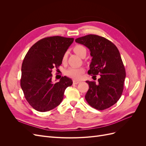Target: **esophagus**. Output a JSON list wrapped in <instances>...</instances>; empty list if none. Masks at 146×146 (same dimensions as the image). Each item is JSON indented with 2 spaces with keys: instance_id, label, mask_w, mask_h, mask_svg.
I'll return each instance as SVG.
<instances>
[{
  "instance_id": "1",
  "label": "esophagus",
  "mask_w": 146,
  "mask_h": 146,
  "mask_svg": "<svg viewBox=\"0 0 146 146\" xmlns=\"http://www.w3.org/2000/svg\"><path fill=\"white\" fill-rule=\"evenodd\" d=\"M80 82L78 81V80H73V83H74V84H78V83H79Z\"/></svg>"
}]
</instances>
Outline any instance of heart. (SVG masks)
<instances>
[{"label": "heart", "instance_id": "heart-1", "mask_svg": "<svg viewBox=\"0 0 146 146\" xmlns=\"http://www.w3.org/2000/svg\"><path fill=\"white\" fill-rule=\"evenodd\" d=\"M74 51L78 55L82 57L84 55L86 54V50L85 47L81 45H77L74 47ZM68 52H65L62 57V61L65 62L67 60ZM85 72L83 68H70L66 71V74L68 76L72 77L74 79H78L82 76V74Z\"/></svg>", "mask_w": 146, "mask_h": 146}]
</instances>
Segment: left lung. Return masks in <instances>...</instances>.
<instances>
[{"mask_svg": "<svg viewBox=\"0 0 146 146\" xmlns=\"http://www.w3.org/2000/svg\"><path fill=\"white\" fill-rule=\"evenodd\" d=\"M76 42L89 48L92 57L88 73L96 77L98 82L86 81L89 90L85 99L92 107L99 110L107 109L120 99L123 89L125 70L120 53L110 41L96 35L77 38Z\"/></svg>", "mask_w": 146, "mask_h": 146, "instance_id": "obj_1", "label": "left lung"}]
</instances>
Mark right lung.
Here are the masks:
<instances>
[{
	"instance_id": "obj_1",
	"label": "right lung",
	"mask_w": 146,
	"mask_h": 146,
	"mask_svg": "<svg viewBox=\"0 0 146 146\" xmlns=\"http://www.w3.org/2000/svg\"><path fill=\"white\" fill-rule=\"evenodd\" d=\"M73 41L72 38L47 37L35 43L26 54L21 86L26 100L37 111L45 112L58 106L66 88L72 85V80L66 76L54 83L52 71L62 63L63 55Z\"/></svg>"
}]
</instances>
